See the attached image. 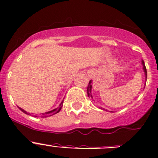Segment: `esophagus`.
Here are the masks:
<instances>
[{"mask_svg": "<svg viewBox=\"0 0 158 158\" xmlns=\"http://www.w3.org/2000/svg\"><path fill=\"white\" fill-rule=\"evenodd\" d=\"M91 74H92V73H91Z\"/></svg>", "mask_w": 158, "mask_h": 158, "instance_id": "esophagus-1", "label": "esophagus"}]
</instances>
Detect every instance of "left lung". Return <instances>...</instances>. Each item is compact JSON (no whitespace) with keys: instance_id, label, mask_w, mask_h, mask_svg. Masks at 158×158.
<instances>
[{"instance_id":"1","label":"left lung","mask_w":158,"mask_h":158,"mask_svg":"<svg viewBox=\"0 0 158 158\" xmlns=\"http://www.w3.org/2000/svg\"><path fill=\"white\" fill-rule=\"evenodd\" d=\"M142 64H143V71H144V73H145V76H146V79H147V69H146V67H145V65H144V62H143V61H142ZM92 80L89 81V85H88V87H87V94H88V96L89 97L91 98L92 99H93V96H92ZM101 110H104V109H102V107H100Z\"/></svg>"}]
</instances>
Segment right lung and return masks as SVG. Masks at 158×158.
<instances>
[{"mask_svg": "<svg viewBox=\"0 0 158 158\" xmlns=\"http://www.w3.org/2000/svg\"><path fill=\"white\" fill-rule=\"evenodd\" d=\"M62 105H63V100H62V102H61L60 105H59V107H58V108L55 109V110H51V111H48V112H46V113H42V114H41V117H47V116H52V115H54V114H56V113H59V112L61 110V109H62ZM18 108L20 109V110H21V111H22L23 113H25V114H28V115L30 114V113H27V112H26L24 110H23V109L20 108V107H18ZM35 117H37V116H35Z\"/></svg>", "mask_w": 158, "mask_h": 158, "instance_id": "1", "label": "right lung"}]
</instances>
